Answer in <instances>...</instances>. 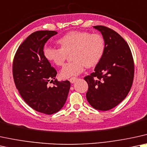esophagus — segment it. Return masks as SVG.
Returning a JSON list of instances; mask_svg holds the SVG:
<instances>
[{
    "mask_svg": "<svg viewBox=\"0 0 147 147\" xmlns=\"http://www.w3.org/2000/svg\"><path fill=\"white\" fill-rule=\"evenodd\" d=\"M76 80H77V77H72L69 79V81L71 83H74L76 81Z\"/></svg>",
    "mask_w": 147,
    "mask_h": 147,
    "instance_id": "34e87169",
    "label": "esophagus"
}]
</instances>
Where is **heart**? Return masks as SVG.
<instances>
[{"label": "heart", "instance_id": "b5f03b06", "mask_svg": "<svg viewBox=\"0 0 147 147\" xmlns=\"http://www.w3.org/2000/svg\"><path fill=\"white\" fill-rule=\"evenodd\" d=\"M60 48L45 47V58L58 66L64 65L68 55L72 53L71 62L60 71L62 78H70L81 73L86 68L98 64L105 51V40L102 35L86 31H70L57 40Z\"/></svg>", "mask_w": 147, "mask_h": 147}]
</instances>
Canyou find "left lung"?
I'll use <instances>...</instances> for the list:
<instances>
[{"instance_id":"left-lung-1","label":"left lung","mask_w":147,"mask_h":147,"mask_svg":"<svg viewBox=\"0 0 147 147\" xmlns=\"http://www.w3.org/2000/svg\"><path fill=\"white\" fill-rule=\"evenodd\" d=\"M105 40V51L94 72L84 79L88 84L86 98L93 108L109 111L127 96L133 83L134 62L128 44L109 28L96 26Z\"/></svg>"}]
</instances>
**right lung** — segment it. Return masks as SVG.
Instances as JSON below:
<instances>
[{"mask_svg": "<svg viewBox=\"0 0 147 147\" xmlns=\"http://www.w3.org/2000/svg\"><path fill=\"white\" fill-rule=\"evenodd\" d=\"M56 31H36L20 45L13 61V77L16 88L26 103L32 109L47 115L64 107L70 83L55 79L57 71L45 57V42ZM53 82L50 87L48 83Z\"/></svg>", "mask_w": 147, "mask_h": 147, "instance_id": "add662e5", "label": "right lung"}]
</instances>
